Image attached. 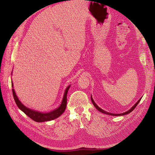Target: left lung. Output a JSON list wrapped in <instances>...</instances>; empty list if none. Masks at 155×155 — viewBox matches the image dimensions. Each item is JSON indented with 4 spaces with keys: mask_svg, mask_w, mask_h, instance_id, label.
Wrapping results in <instances>:
<instances>
[{
    "mask_svg": "<svg viewBox=\"0 0 155 155\" xmlns=\"http://www.w3.org/2000/svg\"><path fill=\"white\" fill-rule=\"evenodd\" d=\"M91 101H92V103H93V104H94V106L95 107V108H97V109L98 110V111H100V112H101V113H104V114H108V115H112V116H122V115H125V114H128V113H130V112H132L134 108H135V107L137 106V104H139V103L140 102V99H139V101H137V103L134 105V106L130 108V110H128V111H127V112H125V113H121V114H113V113H108V112H106V111H104V110H103L102 109V108H99L98 107L97 105V104L94 103V101H93V98H92V96H91Z\"/></svg>",
    "mask_w": 155,
    "mask_h": 155,
    "instance_id": "obj_1",
    "label": "left lung"
}]
</instances>
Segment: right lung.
Returning <instances> with one entry per match:
<instances>
[{
    "label": "right lung",
    "mask_w": 155,
    "mask_h": 155,
    "mask_svg": "<svg viewBox=\"0 0 155 155\" xmlns=\"http://www.w3.org/2000/svg\"><path fill=\"white\" fill-rule=\"evenodd\" d=\"M70 87L71 86H68L67 88V89H66L64 92V97H63V99H62V101L61 103V104L60 105V107L57 108V109H55L54 110L50 112V113H41V112L35 111V110L30 109V108H28L27 107H26L21 103V101L18 100L17 96L16 95L15 90L12 88V91L13 97H14L15 103L20 109L24 112V113L27 114L28 117H30L31 119H32L36 122L41 123V122L48 121V120L55 119V118L60 117L61 115L64 113L66 107H67V96L68 91L69 89V88H70ZM12 87H13L12 82Z\"/></svg>",
    "instance_id": "obj_1"
}]
</instances>
